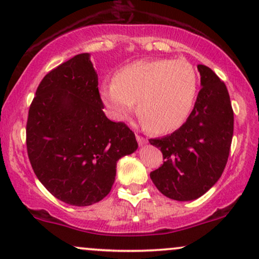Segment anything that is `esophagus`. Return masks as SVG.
Listing matches in <instances>:
<instances>
[{"label": "esophagus", "instance_id": "34e87169", "mask_svg": "<svg viewBox=\"0 0 259 259\" xmlns=\"http://www.w3.org/2000/svg\"><path fill=\"white\" fill-rule=\"evenodd\" d=\"M136 140H138L140 146H145V145L147 144V140L145 138H142V136H140V135H136Z\"/></svg>", "mask_w": 259, "mask_h": 259}]
</instances>
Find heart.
Segmentation results:
<instances>
[{"label":"heart","mask_w":259,"mask_h":259,"mask_svg":"<svg viewBox=\"0 0 259 259\" xmlns=\"http://www.w3.org/2000/svg\"><path fill=\"white\" fill-rule=\"evenodd\" d=\"M198 75L184 59H141L125 65L101 88L109 113L124 120L135 111L154 134H169L185 124L195 106Z\"/></svg>","instance_id":"1"}]
</instances>
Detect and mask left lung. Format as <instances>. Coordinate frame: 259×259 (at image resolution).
<instances>
[{
	"label": "left lung",
	"instance_id": "1",
	"mask_svg": "<svg viewBox=\"0 0 259 259\" xmlns=\"http://www.w3.org/2000/svg\"><path fill=\"white\" fill-rule=\"evenodd\" d=\"M201 90L183 126L150 139L163 153L162 167L150 177L163 195L192 201L210 189L227 165L234 133V112L227 86L210 68L198 64Z\"/></svg>",
	"mask_w": 259,
	"mask_h": 259
}]
</instances>
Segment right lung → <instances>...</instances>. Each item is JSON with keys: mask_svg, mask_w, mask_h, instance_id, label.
<instances>
[{"mask_svg": "<svg viewBox=\"0 0 259 259\" xmlns=\"http://www.w3.org/2000/svg\"><path fill=\"white\" fill-rule=\"evenodd\" d=\"M26 148L37 179L58 200L84 207L109 194L117 162L138 141L106 117L89 53L45 75L29 109Z\"/></svg>", "mask_w": 259, "mask_h": 259, "instance_id": "add662e5", "label": "right lung"}]
</instances>
